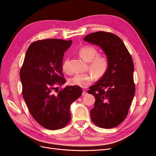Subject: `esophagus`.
I'll return each mask as SVG.
<instances>
[{
	"label": "esophagus",
	"instance_id": "34e87169",
	"mask_svg": "<svg viewBox=\"0 0 156 156\" xmlns=\"http://www.w3.org/2000/svg\"><path fill=\"white\" fill-rule=\"evenodd\" d=\"M87 94V91H86L85 90H83V92H82V96H84V95H86Z\"/></svg>",
	"mask_w": 156,
	"mask_h": 156
}]
</instances>
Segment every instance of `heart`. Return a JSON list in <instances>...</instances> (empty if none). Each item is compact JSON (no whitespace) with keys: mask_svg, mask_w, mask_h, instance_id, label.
<instances>
[{"mask_svg":"<svg viewBox=\"0 0 156 156\" xmlns=\"http://www.w3.org/2000/svg\"><path fill=\"white\" fill-rule=\"evenodd\" d=\"M78 55L84 60L89 62V69L96 78H102L107 73L109 66L108 59L105 55L98 54V49L94 46H83L79 49ZM62 69L65 72H69L68 59L63 63ZM92 74H76L69 79V83L72 86H77L82 88L87 87L93 80Z\"/></svg>","mask_w":156,"mask_h":156,"instance_id":"1","label":"heart"}]
</instances>
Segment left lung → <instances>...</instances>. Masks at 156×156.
<instances>
[{
	"label": "left lung",
	"instance_id": "1",
	"mask_svg": "<svg viewBox=\"0 0 156 156\" xmlns=\"http://www.w3.org/2000/svg\"><path fill=\"white\" fill-rule=\"evenodd\" d=\"M84 40L100 46L109 62L107 73L88 90L96 100L91 120L99 127H115L127 117L135 92L133 59L121 38L112 33H92Z\"/></svg>",
	"mask_w": 156,
	"mask_h": 156
}]
</instances>
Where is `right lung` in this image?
Instances as JSON below:
<instances>
[{
    "instance_id": "right-lung-1",
    "label": "right lung",
    "mask_w": 156,
    "mask_h": 156,
    "mask_svg": "<svg viewBox=\"0 0 156 156\" xmlns=\"http://www.w3.org/2000/svg\"><path fill=\"white\" fill-rule=\"evenodd\" d=\"M72 41L46 39L34 41L26 52L20 70L22 94L32 117L49 130L64 128L71 119L69 107L82 94L69 86L59 90L66 79L62 72L64 51Z\"/></svg>"
}]
</instances>
